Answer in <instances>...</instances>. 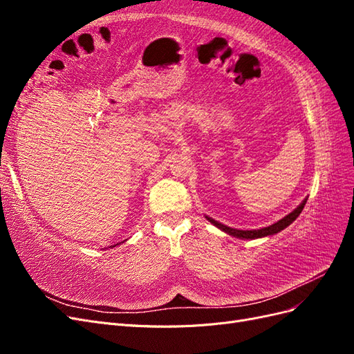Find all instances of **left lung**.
<instances>
[{
  "label": "left lung",
  "instance_id": "1",
  "mask_svg": "<svg viewBox=\"0 0 354 354\" xmlns=\"http://www.w3.org/2000/svg\"><path fill=\"white\" fill-rule=\"evenodd\" d=\"M306 202H307V198H306L301 203H299V205H298L294 211L289 212L288 216H285L283 218L277 220L276 223L270 224V226H267V227L254 229V230H239V229H233V227H229V226H224V224L216 221V220L208 217V216H205V218H207L211 224H214V226L218 227L221 232L230 234V236H233V238H239V239H259V238L272 236V234H276V233L282 232L283 229H286V227L289 226V224H291L292 221H295L297 217L299 216V214H301V211H303V208H304V205H306Z\"/></svg>",
  "mask_w": 354,
  "mask_h": 354
}]
</instances>
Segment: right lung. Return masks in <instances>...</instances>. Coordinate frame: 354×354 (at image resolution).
I'll use <instances>...</instances> for the list:
<instances>
[{"instance_id":"right-lung-1","label":"right lung","mask_w":354,"mask_h":354,"mask_svg":"<svg viewBox=\"0 0 354 354\" xmlns=\"http://www.w3.org/2000/svg\"><path fill=\"white\" fill-rule=\"evenodd\" d=\"M120 243H121V242H120ZM116 245H118V243H116ZM116 245H113V246H116Z\"/></svg>"}]
</instances>
